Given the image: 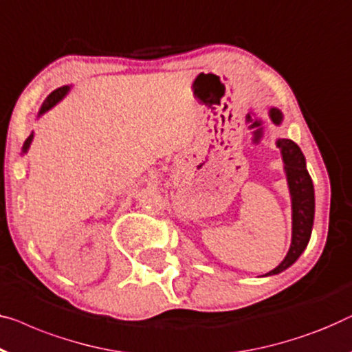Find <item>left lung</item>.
<instances>
[{
	"label": "left lung",
	"instance_id": "1",
	"mask_svg": "<svg viewBox=\"0 0 352 352\" xmlns=\"http://www.w3.org/2000/svg\"><path fill=\"white\" fill-rule=\"evenodd\" d=\"M270 117L276 125L283 122V113L276 108L270 109ZM276 146L281 149L290 198H292V243L284 261L265 276L284 272L302 256L311 236L314 221V187L311 176L307 170L303 152L292 140L281 138L276 141Z\"/></svg>",
	"mask_w": 352,
	"mask_h": 352
}]
</instances>
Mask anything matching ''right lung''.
I'll return each mask as SVG.
<instances>
[{
    "label": "right lung",
    "mask_w": 352,
    "mask_h": 352,
    "mask_svg": "<svg viewBox=\"0 0 352 352\" xmlns=\"http://www.w3.org/2000/svg\"><path fill=\"white\" fill-rule=\"evenodd\" d=\"M68 91H69V87H68V85H63V87H60V89H57V90H54L52 94H50V95L47 96V98L44 100L43 106H41L39 116H41V114H44L45 111H49L50 108H54V106L57 104L58 101L62 100L66 94H68ZM32 141H33V133L28 136L27 141H25V144H23V149H22V151H23V154H25V152L28 151V147H30V144H32Z\"/></svg>",
    "instance_id": "1"
}]
</instances>
